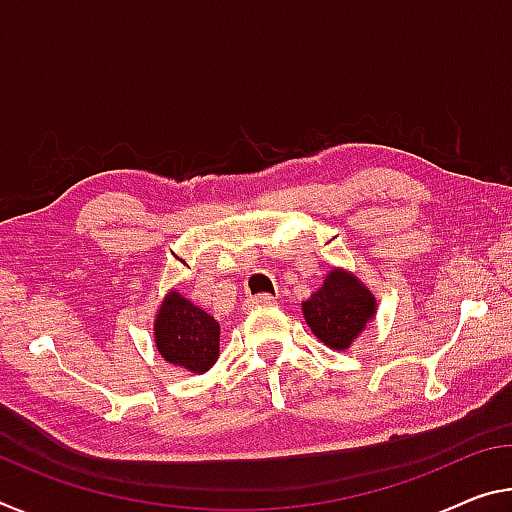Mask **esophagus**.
I'll return each mask as SVG.
<instances>
[{"mask_svg":"<svg viewBox=\"0 0 512 512\" xmlns=\"http://www.w3.org/2000/svg\"><path fill=\"white\" fill-rule=\"evenodd\" d=\"M266 305H273V296L269 294H259V296H250L246 298V303H243V310H257V307H266Z\"/></svg>","mask_w":512,"mask_h":512,"instance_id":"esophagus-1","label":"esophagus"}]
</instances>
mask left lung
Returning a JSON list of instances; mask_svg holds the SVG:
<instances>
[{
	"label": "left lung",
	"instance_id": "1",
	"mask_svg": "<svg viewBox=\"0 0 512 512\" xmlns=\"http://www.w3.org/2000/svg\"><path fill=\"white\" fill-rule=\"evenodd\" d=\"M376 307V296L364 282L351 271L332 269L303 303V316L319 342L332 351H346L376 319Z\"/></svg>",
	"mask_w": 512,
	"mask_h": 512
}]
</instances>
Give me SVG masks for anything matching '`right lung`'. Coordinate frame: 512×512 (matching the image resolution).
Segmentation results:
<instances>
[{
	"label": "right lung",
	"mask_w": 512,
	"mask_h": 512,
	"mask_svg": "<svg viewBox=\"0 0 512 512\" xmlns=\"http://www.w3.org/2000/svg\"><path fill=\"white\" fill-rule=\"evenodd\" d=\"M221 326L180 291H168L154 314V346L166 362L191 373H205L218 360Z\"/></svg>",
	"instance_id": "1"
}]
</instances>
